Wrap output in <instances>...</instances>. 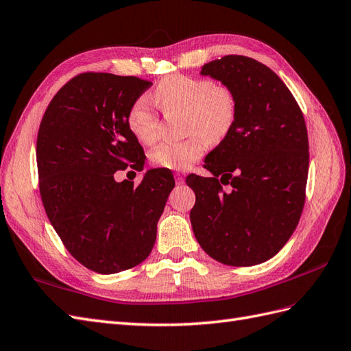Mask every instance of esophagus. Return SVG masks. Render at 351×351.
I'll return each mask as SVG.
<instances>
[{"instance_id":"34e87169","label":"esophagus","mask_w":351,"mask_h":351,"mask_svg":"<svg viewBox=\"0 0 351 351\" xmlns=\"http://www.w3.org/2000/svg\"><path fill=\"white\" fill-rule=\"evenodd\" d=\"M175 181L178 185H182L184 184V176L181 173H175Z\"/></svg>"}]
</instances>
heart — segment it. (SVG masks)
I'll return each mask as SVG.
<instances>
[{
    "label": "heart",
    "mask_w": 351,
    "mask_h": 351,
    "mask_svg": "<svg viewBox=\"0 0 351 351\" xmlns=\"http://www.w3.org/2000/svg\"><path fill=\"white\" fill-rule=\"evenodd\" d=\"M154 97L165 112H185V132L190 138L163 142L151 151V161L158 167L185 170L199 160L206 141L219 142L227 136L236 120L237 101L232 90L208 78L175 74L161 80ZM128 128L142 143L156 142L158 136V114L147 96L134 101L128 115Z\"/></svg>",
    "instance_id": "1"
}]
</instances>
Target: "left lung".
<instances>
[{
	"instance_id": "left-lung-1",
	"label": "left lung",
	"mask_w": 351,
	"mask_h": 351,
	"mask_svg": "<svg viewBox=\"0 0 351 351\" xmlns=\"http://www.w3.org/2000/svg\"><path fill=\"white\" fill-rule=\"evenodd\" d=\"M202 74L234 92L237 114L204 160L212 178L186 176L195 193L194 236L222 264H261L291 239L304 209L310 157L304 115L278 75L252 58L223 56Z\"/></svg>"
}]
</instances>
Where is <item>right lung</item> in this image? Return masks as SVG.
Here are the masks:
<instances>
[{
	"instance_id": "right-lung-1",
	"label": "right lung",
	"mask_w": 351,
	"mask_h": 351,
	"mask_svg": "<svg viewBox=\"0 0 351 351\" xmlns=\"http://www.w3.org/2000/svg\"><path fill=\"white\" fill-rule=\"evenodd\" d=\"M151 84L133 75L78 74L53 96L40 123L37 167L44 209L68 252L101 274L145 261L175 186L169 169L148 170L138 185L114 179L119 170L145 165L125 115Z\"/></svg>"
}]
</instances>
